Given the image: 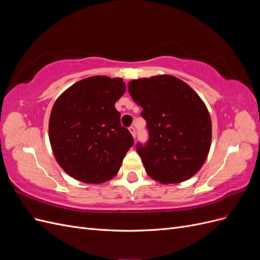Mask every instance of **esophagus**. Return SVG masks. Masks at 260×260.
Returning a JSON list of instances; mask_svg holds the SVG:
<instances>
[{"label": "esophagus", "mask_w": 260, "mask_h": 260, "mask_svg": "<svg viewBox=\"0 0 260 260\" xmlns=\"http://www.w3.org/2000/svg\"><path fill=\"white\" fill-rule=\"evenodd\" d=\"M129 131H130V133H131V136H132L133 138H136V135H137L136 128H135V127H130V128H129Z\"/></svg>", "instance_id": "34e87169"}]
</instances>
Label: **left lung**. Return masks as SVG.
<instances>
[{
	"instance_id": "1",
	"label": "left lung",
	"mask_w": 260,
	"mask_h": 260,
	"mask_svg": "<svg viewBox=\"0 0 260 260\" xmlns=\"http://www.w3.org/2000/svg\"><path fill=\"white\" fill-rule=\"evenodd\" d=\"M128 89L142 107L149 141L138 145L146 174L161 184L192 178L205 162L211 145L208 109L190 85L171 75L131 80Z\"/></svg>"
}]
</instances>
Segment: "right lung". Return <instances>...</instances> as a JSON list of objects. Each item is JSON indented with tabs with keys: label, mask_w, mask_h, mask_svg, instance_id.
Wrapping results in <instances>:
<instances>
[{
	"label": "right lung",
	"mask_w": 260,
	"mask_h": 260,
	"mask_svg": "<svg viewBox=\"0 0 260 260\" xmlns=\"http://www.w3.org/2000/svg\"><path fill=\"white\" fill-rule=\"evenodd\" d=\"M125 91L122 78L92 76L55 101L49 138L55 159L67 175L88 184L113 179L133 145L115 103Z\"/></svg>",
	"instance_id": "obj_1"
}]
</instances>
